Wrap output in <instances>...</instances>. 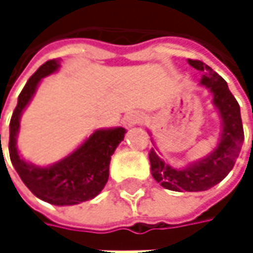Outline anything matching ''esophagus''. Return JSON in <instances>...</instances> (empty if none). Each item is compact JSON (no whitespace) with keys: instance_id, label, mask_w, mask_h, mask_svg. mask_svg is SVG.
<instances>
[{"instance_id":"34e87169","label":"esophagus","mask_w":253,"mask_h":253,"mask_svg":"<svg viewBox=\"0 0 253 253\" xmlns=\"http://www.w3.org/2000/svg\"><path fill=\"white\" fill-rule=\"evenodd\" d=\"M140 120H142V116L139 113H130V114H127L126 117L123 119V126L126 127V128H130V127L139 125Z\"/></svg>"}]
</instances>
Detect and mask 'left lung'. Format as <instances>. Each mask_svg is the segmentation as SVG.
<instances>
[{
    "mask_svg": "<svg viewBox=\"0 0 253 253\" xmlns=\"http://www.w3.org/2000/svg\"><path fill=\"white\" fill-rule=\"evenodd\" d=\"M189 64L204 73L201 84L207 86L212 95V102L221 119V134L218 145L210 155L187 164L184 169H173L158 157L154 148L151 149L152 177L163 187L174 192H202L220 183L234 167L245 139L240 107L226 80L199 60H189Z\"/></svg>",
    "mask_w": 253,
    "mask_h": 253,
    "instance_id": "1",
    "label": "left lung"
}]
</instances>
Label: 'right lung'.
<instances>
[{
  "instance_id": "add662e5",
  "label": "right lung",
  "mask_w": 253,
  "mask_h": 253,
  "mask_svg": "<svg viewBox=\"0 0 253 253\" xmlns=\"http://www.w3.org/2000/svg\"><path fill=\"white\" fill-rule=\"evenodd\" d=\"M60 67L58 60L42 64L27 80L19 95L17 107L10 122V160L27 189L39 199L52 205H77L101 193L110 176V161L116 148L125 139L126 128H98L76 151L58 163L39 167L26 163L17 149V133L22 113L33 98L39 82ZM1 146V134H0Z\"/></svg>"
}]
</instances>
